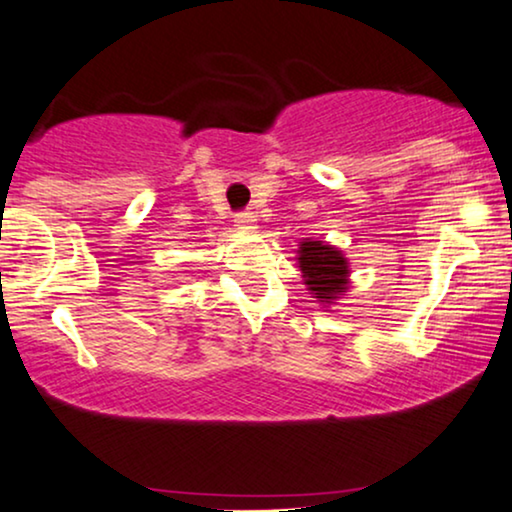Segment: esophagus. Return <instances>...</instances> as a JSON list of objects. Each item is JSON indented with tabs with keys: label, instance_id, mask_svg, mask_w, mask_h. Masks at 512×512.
<instances>
[{
	"label": "esophagus",
	"instance_id": "esophagus-1",
	"mask_svg": "<svg viewBox=\"0 0 512 512\" xmlns=\"http://www.w3.org/2000/svg\"><path fill=\"white\" fill-rule=\"evenodd\" d=\"M254 223H256V216L249 214V211H247V214H237V216H235V225H237V228H240V230H244V232L254 230V228H256Z\"/></svg>",
	"mask_w": 512,
	"mask_h": 512
}]
</instances>
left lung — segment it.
Segmentation results:
<instances>
[{"label": "left lung", "instance_id": "1", "mask_svg": "<svg viewBox=\"0 0 512 512\" xmlns=\"http://www.w3.org/2000/svg\"><path fill=\"white\" fill-rule=\"evenodd\" d=\"M303 284L317 303L329 308L341 301L350 289L348 258L338 247L322 240H303L296 251Z\"/></svg>", "mask_w": 512, "mask_h": 512}]
</instances>
